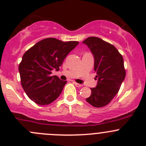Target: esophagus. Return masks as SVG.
I'll list each match as a JSON object with an SVG mask.
<instances>
[{
    "mask_svg": "<svg viewBox=\"0 0 146 146\" xmlns=\"http://www.w3.org/2000/svg\"><path fill=\"white\" fill-rule=\"evenodd\" d=\"M74 85H76V87H78V88H80V87L82 86V85H81V84L77 83V82H74Z\"/></svg>",
    "mask_w": 146,
    "mask_h": 146,
    "instance_id": "34e87169",
    "label": "esophagus"
}]
</instances>
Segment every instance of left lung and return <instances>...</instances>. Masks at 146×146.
Listing matches in <instances>:
<instances>
[{
    "label": "left lung",
    "instance_id": "1",
    "mask_svg": "<svg viewBox=\"0 0 146 146\" xmlns=\"http://www.w3.org/2000/svg\"><path fill=\"white\" fill-rule=\"evenodd\" d=\"M95 58L98 85L90 88L91 95L86 99L95 107L107 105L118 93L126 76L123 58L114 46L96 36H90L83 41Z\"/></svg>",
    "mask_w": 146,
    "mask_h": 146
}]
</instances>
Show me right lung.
Listing matches in <instances>:
<instances>
[{
  "instance_id": "obj_1",
  "label": "right lung",
  "mask_w": 146,
  "mask_h": 146,
  "mask_svg": "<svg viewBox=\"0 0 146 146\" xmlns=\"http://www.w3.org/2000/svg\"><path fill=\"white\" fill-rule=\"evenodd\" d=\"M78 43L46 38L25 53L19 72L22 87L29 99L39 105H46L58 98L67 81L51 76V71L59 70L66 56Z\"/></svg>"
}]
</instances>
